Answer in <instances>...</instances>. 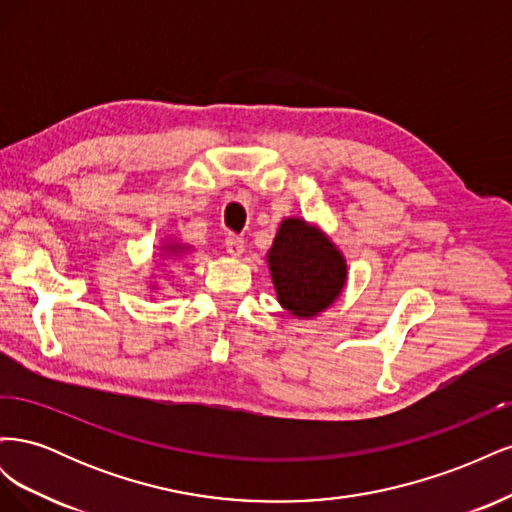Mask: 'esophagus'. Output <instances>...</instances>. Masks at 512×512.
<instances>
[{"instance_id":"obj_1","label":"esophagus","mask_w":512,"mask_h":512,"mask_svg":"<svg viewBox=\"0 0 512 512\" xmlns=\"http://www.w3.org/2000/svg\"><path fill=\"white\" fill-rule=\"evenodd\" d=\"M224 245H226V252H228L230 256H241V254H243V250H245V243H243V239H241V237H237V235H226Z\"/></svg>"}]
</instances>
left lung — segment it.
Returning a JSON list of instances; mask_svg holds the SVG:
<instances>
[{"mask_svg":"<svg viewBox=\"0 0 512 512\" xmlns=\"http://www.w3.org/2000/svg\"><path fill=\"white\" fill-rule=\"evenodd\" d=\"M267 260L277 299L294 316H316L346 284L344 256L303 220L282 222Z\"/></svg>","mask_w":512,"mask_h":512,"instance_id":"8db88e82","label":"left lung"}]
</instances>
